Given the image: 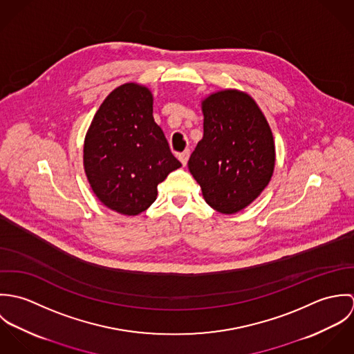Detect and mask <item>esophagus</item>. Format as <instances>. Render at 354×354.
<instances>
[{
    "label": "esophagus",
    "instance_id": "obj_1",
    "mask_svg": "<svg viewBox=\"0 0 354 354\" xmlns=\"http://www.w3.org/2000/svg\"><path fill=\"white\" fill-rule=\"evenodd\" d=\"M189 155H191L189 150H185V151L181 152V153L178 155V159H180V162H181L184 166L187 165V162H188V159H189Z\"/></svg>",
    "mask_w": 354,
    "mask_h": 354
}]
</instances>
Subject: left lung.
<instances>
[{
    "mask_svg": "<svg viewBox=\"0 0 354 354\" xmlns=\"http://www.w3.org/2000/svg\"><path fill=\"white\" fill-rule=\"evenodd\" d=\"M203 139L188 160L205 203L232 215L256 201L275 167L271 128L251 95L226 88L202 100Z\"/></svg>",
    "mask_w": 354,
    "mask_h": 354,
    "instance_id": "8db88e82",
    "label": "left lung"
}]
</instances>
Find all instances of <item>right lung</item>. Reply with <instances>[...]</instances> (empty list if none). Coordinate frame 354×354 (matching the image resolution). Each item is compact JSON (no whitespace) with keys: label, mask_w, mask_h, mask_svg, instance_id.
Here are the masks:
<instances>
[{"label":"right lung","mask_w":354,"mask_h":354,"mask_svg":"<svg viewBox=\"0 0 354 354\" xmlns=\"http://www.w3.org/2000/svg\"><path fill=\"white\" fill-rule=\"evenodd\" d=\"M150 88L125 83L102 102L86 133L83 165L95 196L128 216L146 211L181 163L152 115Z\"/></svg>","instance_id":"obj_1"}]
</instances>
